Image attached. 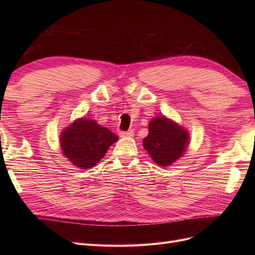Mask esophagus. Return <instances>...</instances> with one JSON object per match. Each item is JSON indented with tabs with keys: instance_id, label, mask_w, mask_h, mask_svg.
<instances>
[{
	"instance_id": "obj_1",
	"label": "esophagus",
	"mask_w": 255,
	"mask_h": 255,
	"mask_svg": "<svg viewBox=\"0 0 255 255\" xmlns=\"http://www.w3.org/2000/svg\"><path fill=\"white\" fill-rule=\"evenodd\" d=\"M134 136V130L133 129H128L127 132H121L120 133V137L122 138H130Z\"/></svg>"
}]
</instances>
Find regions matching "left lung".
Masks as SVG:
<instances>
[{
	"label": "left lung",
	"instance_id": "obj_1",
	"mask_svg": "<svg viewBox=\"0 0 255 255\" xmlns=\"http://www.w3.org/2000/svg\"><path fill=\"white\" fill-rule=\"evenodd\" d=\"M189 139L186 128L166 116H158L149 122V134L143 138L142 145L154 163L168 167L184 155Z\"/></svg>",
	"mask_w": 255,
	"mask_h": 255
}]
</instances>
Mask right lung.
Returning a JSON list of instances; mask_svg holds the SVG:
<instances>
[{"label": "right lung", "instance_id": "1", "mask_svg": "<svg viewBox=\"0 0 255 255\" xmlns=\"http://www.w3.org/2000/svg\"><path fill=\"white\" fill-rule=\"evenodd\" d=\"M118 136L96 120L78 118L60 133L59 142L63 155L75 167H95L110 146L118 141Z\"/></svg>", "mask_w": 255, "mask_h": 255}]
</instances>
